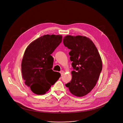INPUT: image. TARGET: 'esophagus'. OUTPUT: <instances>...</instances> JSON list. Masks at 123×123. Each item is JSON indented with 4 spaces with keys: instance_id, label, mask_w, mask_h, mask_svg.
Masks as SVG:
<instances>
[{
    "instance_id": "obj_1",
    "label": "esophagus",
    "mask_w": 123,
    "mask_h": 123,
    "mask_svg": "<svg viewBox=\"0 0 123 123\" xmlns=\"http://www.w3.org/2000/svg\"><path fill=\"white\" fill-rule=\"evenodd\" d=\"M60 73L61 74V75H62V74H64V72L63 71H60Z\"/></svg>"
}]
</instances>
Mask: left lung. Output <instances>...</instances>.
I'll return each mask as SVG.
<instances>
[{
	"instance_id": "8db88e82",
	"label": "left lung",
	"mask_w": 123,
	"mask_h": 123,
	"mask_svg": "<svg viewBox=\"0 0 123 123\" xmlns=\"http://www.w3.org/2000/svg\"><path fill=\"white\" fill-rule=\"evenodd\" d=\"M65 47L71 49L69 55L74 71L72 79L65 85L73 94L82 97L94 88L102 69V62L93 42L86 37L67 36L63 38Z\"/></svg>"
}]
</instances>
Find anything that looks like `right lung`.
Here are the masks:
<instances>
[{"label":"right lung","mask_w":123,"mask_h":123,"mask_svg":"<svg viewBox=\"0 0 123 123\" xmlns=\"http://www.w3.org/2000/svg\"><path fill=\"white\" fill-rule=\"evenodd\" d=\"M62 36L44 35L26 48L21 63L25 84L38 95L44 94L58 80L60 74L54 72L51 54L61 43Z\"/></svg>","instance_id":"right-lung-1"}]
</instances>
